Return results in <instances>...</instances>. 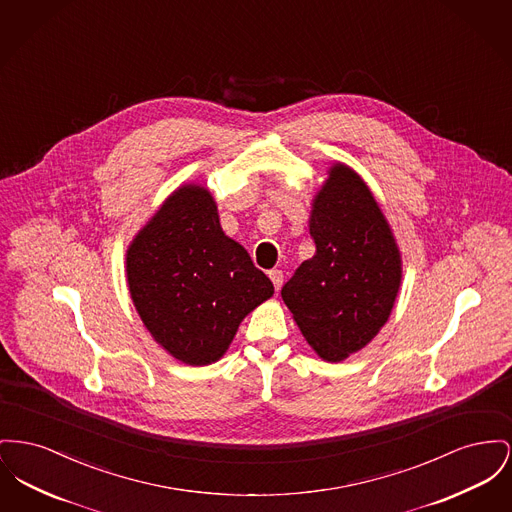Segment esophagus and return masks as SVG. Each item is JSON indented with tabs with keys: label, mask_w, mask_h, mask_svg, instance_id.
Here are the masks:
<instances>
[{
	"label": "esophagus",
	"mask_w": 512,
	"mask_h": 512,
	"mask_svg": "<svg viewBox=\"0 0 512 512\" xmlns=\"http://www.w3.org/2000/svg\"><path fill=\"white\" fill-rule=\"evenodd\" d=\"M269 278H271L272 284H274V290H280V286H282V282H284V274H282V271L272 269V271H269Z\"/></svg>",
	"instance_id": "esophagus-1"
}]
</instances>
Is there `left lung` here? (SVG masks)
I'll return each instance as SVG.
<instances>
[{
	"label": "left lung",
	"instance_id": "left-lung-1",
	"mask_svg": "<svg viewBox=\"0 0 512 512\" xmlns=\"http://www.w3.org/2000/svg\"><path fill=\"white\" fill-rule=\"evenodd\" d=\"M315 255L282 288L301 334L327 361L346 360L381 331L396 300L402 261L373 193L344 164L313 199Z\"/></svg>",
	"mask_w": 512,
	"mask_h": 512
}]
</instances>
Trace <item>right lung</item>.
Wrapping results in <instances>:
<instances>
[{
    "label": "right lung",
    "instance_id": "right-lung-1",
    "mask_svg": "<svg viewBox=\"0 0 512 512\" xmlns=\"http://www.w3.org/2000/svg\"><path fill=\"white\" fill-rule=\"evenodd\" d=\"M129 294L152 338L176 360H220L241 321L274 294L238 241L228 238L207 187L174 191L127 249Z\"/></svg>",
    "mask_w": 512,
    "mask_h": 512
}]
</instances>
